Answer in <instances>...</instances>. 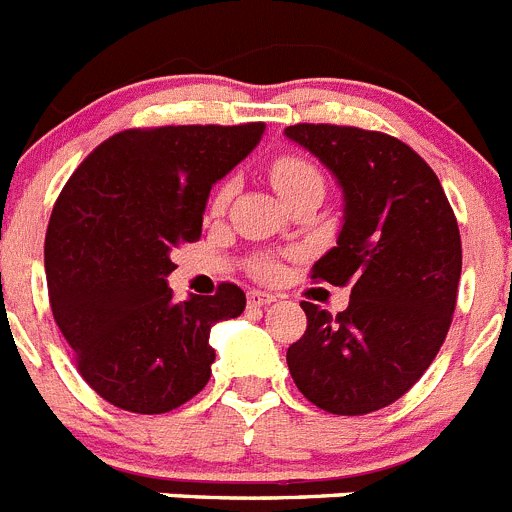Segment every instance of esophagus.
I'll return each instance as SVG.
<instances>
[{
	"instance_id": "obj_1",
	"label": "esophagus",
	"mask_w": 512,
	"mask_h": 512,
	"mask_svg": "<svg viewBox=\"0 0 512 512\" xmlns=\"http://www.w3.org/2000/svg\"><path fill=\"white\" fill-rule=\"evenodd\" d=\"M271 302H276L274 294L259 292V289L248 292V307H266V304H271Z\"/></svg>"
}]
</instances>
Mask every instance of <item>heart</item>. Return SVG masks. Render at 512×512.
<instances>
[{
  "label": "heart",
  "mask_w": 512,
  "mask_h": 512,
  "mask_svg": "<svg viewBox=\"0 0 512 512\" xmlns=\"http://www.w3.org/2000/svg\"><path fill=\"white\" fill-rule=\"evenodd\" d=\"M269 177H271V185L276 187V192H279L284 200L292 198L294 192L307 190V187L325 185L320 170H317L309 159L299 157V154H281V157H276L274 162L269 164ZM231 198H233V182H223V185L213 192V198H210V213L215 215L223 213V210L228 208V203H231ZM256 274L264 276V279H271V276L276 274V266L269 264V261H264V264L256 266Z\"/></svg>",
  "instance_id": "b5f03b06"
}]
</instances>
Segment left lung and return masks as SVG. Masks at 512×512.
<instances>
[{
    "label": "left lung",
    "mask_w": 512,
    "mask_h": 512,
    "mask_svg": "<svg viewBox=\"0 0 512 512\" xmlns=\"http://www.w3.org/2000/svg\"><path fill=\"white\" fill-rule=\"evenodd\" d=\"M287 137L345 192L337 246L309 274L350 287L335 317L302 302L307 330L289 345V373L327 414H373L411 391L447 337L462 274L457 218L434 170L391 134L294 124Z\"/></svg>",
    "instance_id": "obj_1"
}]
</instances>
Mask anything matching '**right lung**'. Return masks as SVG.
I'll use <instances>...</instances> for the list:
<instances>
[{
    "label": "right lung",
    "instance_id": "obj_1",
    "mask_svg": "<svg viewBox=\"0 0 512 512\" xmlns=\"http://www.w3.org/2000/svg\"><path fill=\"white\" fill-rule=\"evenodd\" d=\"M264 121L126 129L98 144L55 200L45 271L55 325L83 381L116 409L167 414L210 381L215 322L246 307L223 281L177 302L172 253L203 233L213 182L259 144Z\"/></svg>",
    "mask_w": 512,
    "mask_h": 512
}]
</instances>
